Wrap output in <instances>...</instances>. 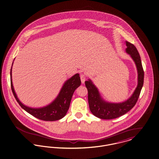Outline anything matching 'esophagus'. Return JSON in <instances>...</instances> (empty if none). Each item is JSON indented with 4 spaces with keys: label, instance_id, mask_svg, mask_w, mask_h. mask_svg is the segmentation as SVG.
Returning a JSON list of instances; mask_svg holds the SVG:
<instances>
[{
    "label": "esophagus",
    "instance_id": "1",
    "mask_svg": "<svg viewBox=\"0 0 159 159\" xmlns=\"http://www.w3.org/2000/svg\"><path fill=\"white\" fill-rule=\"evenodd\" d=\"M80 78H81V83L83 84L84 83L85 81V76L83 74H80Z\"/></svg>",
    "mask_w": 159,
    "mask_h": 159
}]
</instances>
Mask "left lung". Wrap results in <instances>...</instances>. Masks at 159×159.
Listing matches in <instances>:
<instances>
[{
    "label": "left lung",
    "mask_w": 159,
    "mask_h": 159,
    "mask_svg": "<svg viewBox=\"0 0 159 159\" xmlns=\"http://www.w3.org/2000/svg\"><path fill=\"white\" fill-rule=\"evenodd\" d=\"M125 43L127 46L125 51L136 64L138 74L137 87L129 98L120 103L107 102L102 98L98 88L90 79L85 81V87L88 90V101L90 111L94 116L100 119H112L127 113L136 105L143 87L144 71L140 55L134 44L128 42Z\"/></svg>",
    "instance_id": "left-lung-1"
}]
</instances>
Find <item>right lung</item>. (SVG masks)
<instances>
[{
    "instance_id": "add662e5",
    "label": "right lung",
    "mask_w": 159,
    "mask_h": 159,
    "mask_svg": "<svg viewBox=\"0 0 159 159\" xmlns=\"http://www.w3.org/2000/svg\"><path fill=\"white\" fill-rule=\"evenodd\" d=\"M13 63L12 64V66ZM11 87L12 93L21 108L33 116L45 121H55L61 119L67 113L75 90L81 85L79 74L74 75L64 84L58 95L52 102L42 108H31L23 104L15 92L12 82V67L10 71Z\"/></svg>"
}]
</instances>
